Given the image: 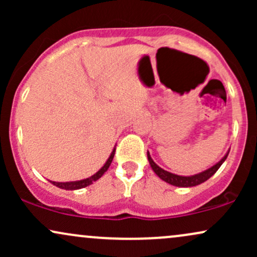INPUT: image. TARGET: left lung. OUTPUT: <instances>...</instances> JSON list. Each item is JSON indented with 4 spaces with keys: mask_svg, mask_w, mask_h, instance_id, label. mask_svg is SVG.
<instances>
[{
    "mask_svg": "<svg viewBox=\"0 0 257 257\" xmlns=\"http://www.w3.org/2000/svg\"><path fill=\"white\" fill-rule=\"evenodd\" d=\"M227 156H228V152L226 153L225 157L221 159L219 163H216L215 166L204 170V172L196 174V175H192V176H180V175H176V174H172V173L167 172V170L162 169L161 167H158L157 164L153 162V159L151 158V156H150V153L147 152V158H149L150 166H151L153 172L157 174V175L162 180H163V181H166V182H168V184H170L173 186H178V187H192V186L200 185L202 182L206 181V180H208L209 178H211V176H213L214 174L217 172V169L222 166L223 162L226 161Z\"/></svg>",
    "mask_w": 257,
    "mask_h": 257,
    "instance_id": "obj_1",
    "label": "left lung"
}]
</instances>
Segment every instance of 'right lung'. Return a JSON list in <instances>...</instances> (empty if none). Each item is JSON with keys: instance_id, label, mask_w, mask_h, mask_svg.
<instances>
[{"instance_id": "1", "label": "right lung", "mask_w": 257, "mask_h": 257, "mask_svg": "<svg viewBox=\"0 0 257 257\" xmlns=\"http://www.w3.org/2000/svg\"><path fill=\"white\" fill-rule=\"evenodd\" d=\"M114 152H116V149H113V151L111 152V156H110V157H108L107 161H106V163L104 164V167H102L98 173H95V174H94V175H91L90 178H87V179H84V180H79V181H70V182H55V181H51V182L54 186H57V187L63 188V190H71V191H73V190H79V188L87 187V186L91 185L94 181H96V180L100 179L102 175H104V173L108 169V167H110L112 159H113Z\"/></svg>"}]
</instances>
